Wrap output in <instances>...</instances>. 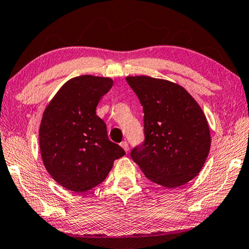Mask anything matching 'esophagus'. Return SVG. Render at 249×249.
<instances>
[{"instance_id":"1","label":"esophagus","mask_w":249,"mask_h":249,"mask_svg":"<svg viewBox=\"0 0 249 249\" xmlns=\"http://www.w3.org/2000/svg\"><path fill=\"white\" fill-rule=\"evenodd\" d=\"M121 146L124 148L125 152H128V148H129V147H128V143H127V142L123 141V142H122V143H121Z\"/></svg>"}]
</instances>
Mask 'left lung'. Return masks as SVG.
I'll use <instances>...</instances> for the list:
<instances>
[{"label": "left lung", "instance_id": "left-lung-1", "mask_svg": "<svg viewBox=\"0 0 249 249\" xmlns=\"http://www.w3.org/2000/svg\"><path fill=\"white\" fill-rule=\"evenodd\" d=\"M144 112L143 144L133 160L154 183L176 188L198 175L211 148L206 116L180 85L149 76H127Z\"/></svg>", "mask_w": 249, "mask_h": 249}]
</instances>
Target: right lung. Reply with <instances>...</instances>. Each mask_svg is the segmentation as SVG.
Wrapping results in <instances>:
<instances>
[{"label": "right lung", "instance_id": "1", "mask_svg": "<svg viewBox=\"0 0 249 249\" xmlns=\"http://www.w3.org/2000/svg\"><path fill=\"white\" fill-rule=\"evenodd\" d=\"M108 77L82 75L62 86L43 113L39 149L43 164L55 181L83 193L103 181L114 160L125 151L108 140L96 106L112 89Z\"/></svg>", "mask_w": 249, "mask_h": 249}]
</instances>
